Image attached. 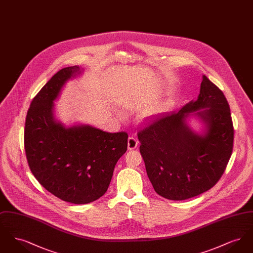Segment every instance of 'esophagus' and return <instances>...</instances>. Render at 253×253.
I'll use <instances>...</instances> for the list:
<instances>
[{
  "label": "esophagus",
  "instance_id": "obj_1",
  "mask_svg": "<svg viewBox=\"0 0 253 253\" xmlns=\"http://www.w3.org/2000/svg\"><path fill=\"white\" fill-rule=\"evenodd\" d=\"M137 145H138V141L136 140L135 137L130 136V137L128 138V150H133V149H135V148L137 147Z\"/></svg>",
  "mask_w": 253,
  "mask_h": 253
}]
</instances>
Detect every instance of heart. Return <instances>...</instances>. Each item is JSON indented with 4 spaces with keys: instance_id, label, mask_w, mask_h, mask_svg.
Returning <instances> with one entry per match:
<instances>
[{
    "instance_id": "obj_1",
    "label": "heart",
    "mask_w": 253,
    "mask_h": 253,
    "mask_svg": "<svg viewBox=\"0 0 253 253\" xmlns=\"http://www.w3.org/2000/svg\"><path fill=\"white\" fill-rule=\"evenodd\" d=\"M169 104L168 103H166V104H163L162 106H160V107H158L157 109H154L153 111H150V112H148L147 114H146V116H145V119H150L152 116H155L156 114L157 113H159V112H162V111H164V110H166V109L168 108Z\"/></svg>"
}]
</instances>
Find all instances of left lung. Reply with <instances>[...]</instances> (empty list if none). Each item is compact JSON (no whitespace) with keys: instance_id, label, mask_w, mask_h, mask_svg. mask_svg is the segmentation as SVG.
<instances>
[{"instance_id":"1","label":"left lung","mask_w":253,"mask_h":253,"mask_svg":"<svg viewBox=\"0 0 253 253\" xmlns=\"http://www.w3.org/2000/svg\"><path fill=\"white\" fill-rule=\"evenodd\" d=\"M191 118L203 124L201 131L190 127ZM233 133L228 100L204 75L195 101L137 134L156 193L169 200H185L212 188L228 165Z\"/></svg>"}]
</instances>
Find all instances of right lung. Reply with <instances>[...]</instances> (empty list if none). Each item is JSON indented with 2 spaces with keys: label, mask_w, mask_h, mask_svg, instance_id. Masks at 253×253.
Returning a JSON list of instances; mask_svg holds the SVG:
<instances>
[{
  "label": "right lung",
  "mask_w": 253,
  "mask_h": 253,
  "mask_svg": "<svg viewBox=\"0 0 253 253\" xmlns=\"http://www.w3.org/2000/svg\"><path fill=\"white\" fill-rule=\"evenodd\" d=\"M83 73L78 65L56 73L33 98L24 129L33 175L49 193L73 204H88L106 193L128 144L127 132H103L88 124L66 126L56 119L54 102Z\"/></svg>",
  "instance_id": "add662e5"
}]
</instances>
